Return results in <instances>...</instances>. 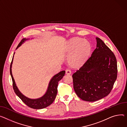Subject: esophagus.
<instances>
[{"label":"esophagus","instance_id":"obj_1","mask_svg":"<svg viewBox=\"0 0 127 127\" xmlns=\"http://www.w3.org/2000/svg\"><path fill=\"white\" fill-rule=\"evenodd\" d=\"M71 73V71L70 69H66V74H70Z\"/></svg>","mask_w":127,"mask_h":127}]
</instances>
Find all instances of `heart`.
<instances>
[{
	"instance_id": "obj_1",
	"label": "heart",
	"mask_w": 127,
	"mask_h": 127,
	"mask_svg": "<svg viewBox=\"0 0 127 127\" xmlns=\"http://www.w3.org/2000/svg\"><path fill=\"white\" fill-rule=\"evenodd\" d=\"M91 47L89 42L80 38H74L68 41L66 51L69 56V62L74 66L83 65L88 59Z\"/></svg>"
}]
</instances>
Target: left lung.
Returning <instances> with one entry per match:
<instances>
[{"label":"left lung","mask_w":127,"mask_h":127,"mask_svg":"<svg viewBox=\"0 0 127 127\" xmlns=\"http://www.w3.org/2000/svg\"><path fill=\"white\" fill-rule=\"evenodd\" d=\"M96 48L84 64L72 74L73 88L82 100L95 102L111 92L117 75L115 55L99 38Z\"/></svg>","instance_id":"left-lung-1"}]
</instances>
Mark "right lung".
I'll list each match as a JSON object with an SVG mask.
<instances>
[{"mask_svg":"<svg viewBox=\"0 0 127 127\" xmlns=\"http://www.w3.org/2000/svg\"><path fill=\"white\" fill-rule=\"evenodd\" d=\"M29 39L24 38L23 39L21 42L18 44V46L17 47L16 49H17L19 47H20L22 43H23L25 41H26L27 40ZM15 54V53L14 55ZM13 57L12 61L10 66V74L12 77V81H13V86L14 91L16 95H17L22 100V102L26 104L28 106L30 107V108L35 109H41L44 108H46L51 105L54 101L57 94V87L58 85V82L61 80L65 73V71L63 70L60 71V72L58 73L57 74L54 75L53 78L50 80L48 86L47 87V89L45 92V94L40 97L35 99H32L30 98L27 96L24 95L22 93L19 91L17 86H16V84L15 83V80L14 79L13 76L12 75V66L13 64Z\"/></svg>","mask_w":127,"mask_h":127,"instance_id":"add662e5","label":"right lung"}]
</instances>
